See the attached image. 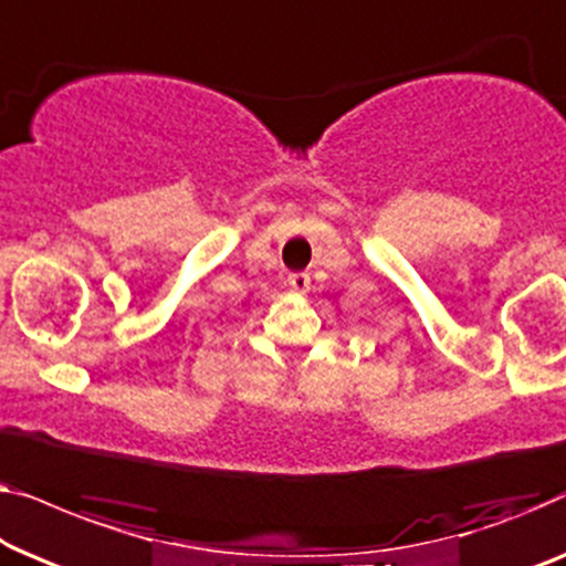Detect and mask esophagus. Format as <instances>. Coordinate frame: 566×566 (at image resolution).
Here are the masks:
<instances>
[{
    "instance_id": "34e87169",
    "label": "esophagus",
    "mask_w": 566,
    "mask_h": 566,
    "mask_svg": "<svg viewBox=\"0 0 566 566\" xmlns=\"http://www.w3.org/2000/svg\"><path fill=\"white\" fill-rule=\"evenodd\" d=\"M286 284H290L292 292H297V294H307L310 292V276L302 274V272L286 276Z\"/></svg>"
}]
</instances>
